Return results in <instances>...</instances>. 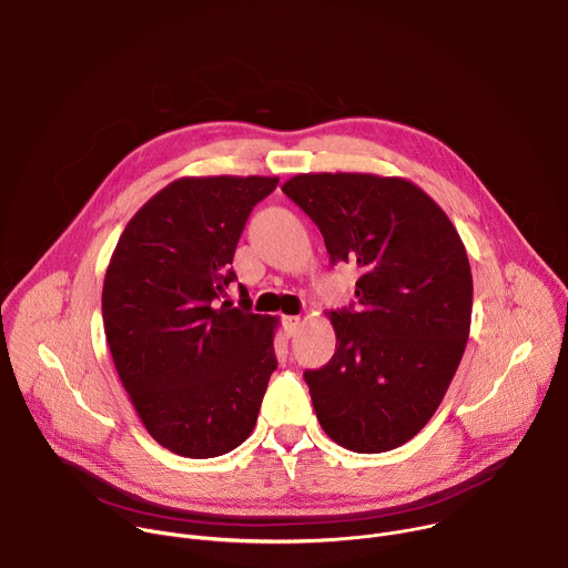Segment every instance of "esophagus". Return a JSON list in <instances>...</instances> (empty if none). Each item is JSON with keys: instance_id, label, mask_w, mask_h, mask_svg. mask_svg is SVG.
<instances>
[{"instance_id": "obj_1", "label": "esophagus", "mask_w": 568, "mask_h": 568, "mask_svg": "<svg viewBox=\"0 0 568 568\" xmlns=\"http://www.w3.org/2000/svg\"><path fill=\"white\" fill-rule=\"evenodd\" d=\"M298 326H301V316H283V331L287 337H292Z\"/></svg>"}]
</instances>
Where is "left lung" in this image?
<instances>
[{
  "instance_id": "obj_1",
  "label": "left lung",
  "mask_w": 568,
  "mask_h": 568,
  "mask_svg": "<svg viewBox=\"0 0 568 568\" xmlns=\"http://www.w3.org/2000/svg\"><path fill=\"white\" fill-rule=\"evenodd\" d=\"M283 193L353 263L357 303L333 310V359L305 371L316 418L337 445L388 452L436 414L471 321V272L445 211L416 184L366 173H307Z\"/></svg>"
}]
</instances>
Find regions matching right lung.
<instances>
[{
    "instance_id": "right-lung-1",
    "label": "right lung",
    "mask_w": 568,
    "mask_h": 568,
    "mask_svg": "<svg viewBox=\"0 0 568 568\" xmlns=\"http://www.w3.org/2000/svg\"><path fill=\"white\" fill-rule=\"evenodd\" d=\"M278 178H182L123 229L103 283L110 353L148 434L173 454L213 458L258 420L276 318L222 301L252 209Z\"/></svg>"
}]
</instances>
